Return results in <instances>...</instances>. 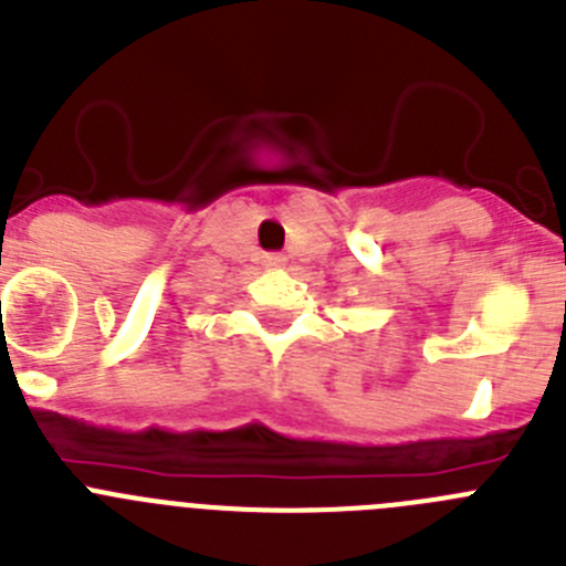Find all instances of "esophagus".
Wrapping results in <instances>:
<instances>
[{"mask_svg": "<svg viewBox=\"0 0 566 566\" xmlns=\"http://www.w3.org/2000/svg\"><path fill=\"white\" fill-rule=\"evenodd\" d=\"M263 263H266L269 269H280L283 263H286V258H283V254H266V258H263Z\"/></svg>", "mask_w": 566, "mask_h": 566, "instance_id": "obj_1", "label": "esophagus"}]
</instances>
